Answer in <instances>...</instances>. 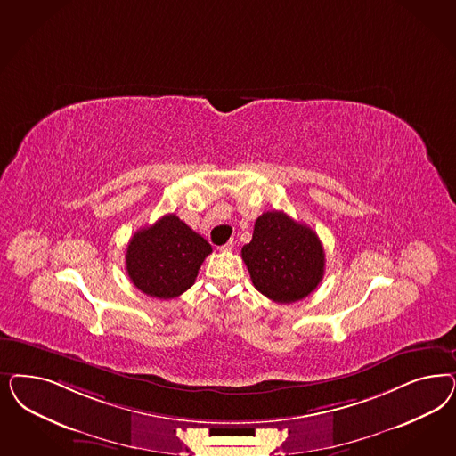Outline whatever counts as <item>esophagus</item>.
I'll return each mask as SVG.
<instances>
[{"mask_svg": "<svg viewBox=\"0 0 456 456\" xmlns=\"http://www.w3.org/2000/svg\"><path fill=\"white\" fill-rule=\"evenodd\" d=\"M233 247H235V243H233V240H230L228 243H224L223 247H220L221 251H232L233 250Z\"/></svg>", "mask_w": 456, "mask_h": 456, "instance_id": "34e87169", "label": "esophagus"}]
</instances>
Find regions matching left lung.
<instances>
[{"label": "left lung", "instance_id": "8db88e82", "mask_svg": "<svg viewBox=\"0 0 456 456\" xmlns=\"http://www.w3.org/2000/svg\"><path fill=\"white\" fill-rule=\"evenodd\" d=\"M241 258L255 289L279 304L305 298L322 281L325 255L319 236L283 211L256 218Z\"/></svg>", "mask_w": 456, "mask_h": 456}]
</instances>
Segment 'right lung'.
I'll return each instance as SVG.
<instances>
[{"instance_id":"1","label":"right lung","mask_w":456,"mask_h":456,"mask_svg":"<svg viewBox=\"0 0 456 456\" xmlns=\"http://www.w3.org/2000/svg\"><path fill=\"white\" fill-rule=\"evenodd\" d=\"M211 253L205 238L176 215H164L152 226L134 233L126 253V268L134 285L156 298L186 292Z\"/></svg>"}]
</instances>
